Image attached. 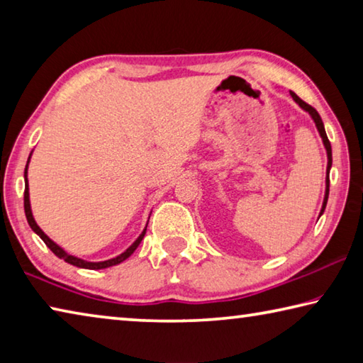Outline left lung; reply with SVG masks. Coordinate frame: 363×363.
I'll return each mask as SVG.
<instances>
[{
  "label": "left lung",
  "instance_id": "left-lung-1",
  "mask_svg": "<svg viewBox=\"0 0 363 363\" xmlns=\"http://www.w3.org/2000/svg\"><path fill=\"white\" fill-rule=\"evenodd\" d=\"M291 94V97L294 101H296L301 107H303L306 112H309L311 113V116L312 118H314V121H315V125H317V130H318V133H320V136H322V139H323V144H325V149H327V153H328V167H327V194H325V200H323V206H322V211H320V216H322V213L325 211V206H327V201H328V192H330V168H331V144H330V140H328V138H327V133H325V128H323V121H322V118H320V115L317 113V110L312 107V106H309V104H306L303 99H299V97L294 94V93H290Z\"/></svg>",
  "mask_w": 363,
  "mask_h": 363
}]
</instances>
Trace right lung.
I'll list each match as a JSON object with an SVG mask.
<instances>
[{
	"label": "right lung",
	"mask_w": 363,
	"mask_h": 363,
	"mask_svg": "<svg viewBox=\"0 0 363 363\" xmlns=\"http://www.w3.org/2000/svg\"><path fill=\"white\" fill-rule=\"evenodd\" d=\"M23 210H26V216H27V220H28V224H30V227H32V230L33 232H36L40 235V238L43 242L46 243V247L52 251L54 255H56L57 257H60V259H64L65 262H69V264H72V266H77V267H83V269H106V267H110V266H115V264H120V262H123L125 259H128V257H130L133 253H134V250H136L138 247H139V243L143 242V238H144V235H145V230H147V227L144 229V232L140 233L139 235V238L136 242H134L130 248H128L125 253H121L120 256H116V257H113V259H108V261H102V262H88V261H83V259H79V257H75V256H70V255H67L65 251L60 248V247H57L56 243H54L51 238H49L45 232H43L38 225H36V223H35V219H33V216H32V210H30V200H28V184H27V168H26V192H23Z\"/></svg>",
	"instance_id": "obj_1"
}]
</instances>
